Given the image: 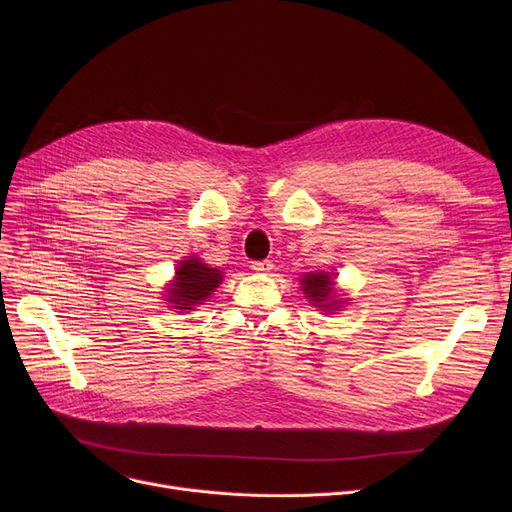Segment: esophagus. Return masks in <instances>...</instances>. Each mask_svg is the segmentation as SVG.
Instances as JSON below:
<instances>
[{"label": "esophagus", "mask_w": 512, "mask_h": 512, "mask_svg": "<svg viewBox=\"0 0 512 512\" xmlns=\"http://www.w3.org/2000/svg\"><path fill=\"white\" fill-rule=\"evenodd\" d=\"M251 270L253 272H259V274H267L274 270V263L270 259H263V261H253L251 263Z\"/></svg>", "instance_id": "obj_1"}]
</instances>
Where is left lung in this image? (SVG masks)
<instances>
[{"label": "left lung", "instance_id": "left-lung-1", "mask_svg": "<svg viewBox=\"0 0 512 512\" xmlns=\"http://www.w3.org/2000/svg\"><path fill=\"white\" fill-rule=\"evenodd\" d=\"M301 284H303V290L307 292V299L313 301V305L334 309L336 301H330L334 294V284L328 274H309L301 280Z\"/></svg>", "mask_w": 512, "mask_h": 512}]
</instances>
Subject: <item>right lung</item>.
Segmentation results:
<instances>
[{
	"mask_svg": "<svg viewBox=\"0 0 512 512\" xmlns=\"http://www.w3.org/2000/svg\"><path fill=\"white\" fill-rule=\"evenodd\" d=\"M222 282V272L201 263L197 257L186 259L178 265L176 282L168 288V301L174 303V309H193Z\"/></svg>",
	"mask_w": 512,
	"mask_h": 512,
	"instance_id": "right-lung-1",
	"label": "right lung"
}]
</instances>
